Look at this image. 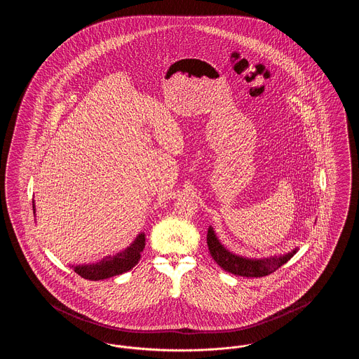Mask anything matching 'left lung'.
<instances>
[{
    "label": "left lung",
    "instance_id": "left-lung-1",
    "mask_svg": "<svg viewBox=\"0 0 359 359\" xmlns=\"http://www.w3.org/2000/svg\"><path fill=\"white\" fill-rule=\"evenodd\" d=\"M207 246H208L210 255L223 271L236 276H242V277H264V276L273 273L274 271L283 266L296 253V249H294L292 253L284 255V256L271 257V258H262V259H249V258L236 256L223 248L221 242L215 237L212 227H208V231H207Z\"/></svg>",
    "mask_w": 359,
    "mask_h": 359
}]
</instances>
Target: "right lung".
Listing matches in <instances>:
<instances>
[{
	"instance_id": "obj_1",
	"label": "right lung",
	"mask_w": 359,
	"mask_h": 359,
	"mask_svg": "<svg viewBox=\"0 0 359 359\" xmlns=\"http://www.w3.org/2000/svg\"><path fill=\"white\" fill-rule=\"evenodd\" d=\"M144 246H145V236L140 234L136 241L132 243V246H129L126 250L121 252L116 256L106 257L97 264L74 266V271L81 277L91 281L104 280L117 274L125 273L130 271L140 261Z\"/></svg>"
}]
</instances>
